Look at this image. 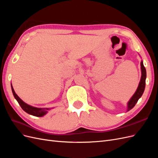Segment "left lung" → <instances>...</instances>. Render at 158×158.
<instances>
[{"mask_svg":"<svg viewBox=\"0 0 158 158\" xmlns=\"http://www.w3.org/2000/svg\"><path fill=\"white\" fill-rule=\"evenodd\" d=\"M141 65V70H142V76L141 79L140 81L139 85H138V87L136 91L135 94L133 95V96L130 99V101L128 103V111L132 109L136 103H137L138 100L142 96V95L144 93V91L145 89V85H146V70L144 67V64H143V62L142 61L140 63Z\"/></svg>","mask_w":158,"mask_h":158,"instance_id":"1","label":"left lung"}]
</instances>
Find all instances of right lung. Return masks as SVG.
I'll use <instances>...</instances> for the list:
<instances>
[{
	"mask_svg": "<svg viewBox=\"0 0 158 158\" xmlns=\"http://www.w3.org/2000/svg\"><path fill=\"white\" fill-rule=\"evenodd\" d=\"M11 88H12V91L14 98H15V99L17 100V102H18L19 105H20L22 109L28 114H31V115L35 116V117H42L45 115V114L47 113V111L50 109L49 108H37V107H34L31 106H29V105H27V103L23 102L22 100L18 96L17 94L15 93V92H14L12 84H11Z\"/></svg>",
	"mask_w": 158,
	"mask_h": 158,
	"instance_id": "add662e5",
	"label": "right lung"
}]
</instances>
